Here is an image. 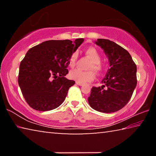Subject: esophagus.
I'll list each match as a JSON object with an SVG mask.
<instances>
[{
    "label": "esophagus",
    "mask_w": 156,
    "mask_h": 156,
    "mask_svg": "<svg viewBox=\"0 0 156 156\" xmlns=\"http://www.w3.org/2000/svg\"><path fill=\"white\" fill-rule=\"evenodd\" d=\"M76 84H78V85H79V86H83V83H78V82H76Z\"/></svg>",
    "instance_id": "34e87169"
}]
</instances>
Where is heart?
Segmentation results:
<instances>
[{"instance_id":"heart-1","label":"heart","mask_w":156,"mask_h":156,"mask_svg":"<svg viewBox=\"0 0 156 156\" xmlns=\"http://www.w3.org/2000/svg\"><path fill=\"white\" fill-rule=\"evenodd\" d=\"M85 54L92 61L90 66V69H93L96 73H100L103 69V66L100 62L101 56L98 51L94 47H88L85 50ZM78 58V53L74 52L72 54L69 60V64L72 68L74 67ZM70 78L76 82L80 83H84L93 80L95 78L94 73L92 71H83L80 69H76L71 71L69 73Z\"/></svg>"}]
</instances>
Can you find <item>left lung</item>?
<instances>
[{"label": "left lung", "mask_w": 156, "mask_h": 156, "mask_svg": "<svg viewBox=\"0 0 156 156\" xmlns=\"http://www.w3.org/2000/svg\"><path fill=\"white\" fill-rule=\"evenodd\" d=\"M95 43L103 49L110 68L101 81L102 85L92 87L88 102L97 112L113 113L130 100L137 84V67L129 53L114 42L98 38Z\"/></svg>", "instance_id": "obj_1"}]
</instances>
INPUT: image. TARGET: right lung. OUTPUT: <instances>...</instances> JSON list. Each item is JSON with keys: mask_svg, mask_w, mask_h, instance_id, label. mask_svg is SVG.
<instances>
[{"mask_svg": "<svg viewBox=\"0 0 156 156\" xmlns=\"http://www.w3.org/2000/svg\"><path fill=\"white\" fill-rule=\"evenodd\" d=\"M83 38L47 41L31 48L21 61L18 84L26 102L34 109L47 112L58 107L75 81L65 76L69 60Z\"/></svg>", "mask_w": 156, "mask_h": 156, "instance_id": "right-lung-1", "label": "right lung"}]
</instances>
